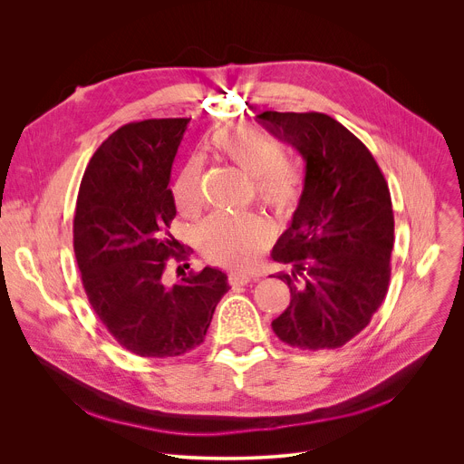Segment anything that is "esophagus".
<instances>
[{
    "instance_id": "1",
    "label": "esophagus",
    "mask_w": 464,
    "mask_h": 464,
    "mask_svg": "<svg viewBox=\"0 0 464 464\" xmlns=\"http://www.w3.org/2000/svg\"><path fill=\"white\" fill-rule=\"evenodd\" d=\"M249 281H251V276L242 274V272H231V274L227 276V283H229L233 288L244 286V285H247Z\"/></svg>"
}]
</instances>
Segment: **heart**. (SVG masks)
Instances as JSON below:
<instances>
[{
    "instance_id": "1",
    "label": "heart",
    "mask_w": 464,
    "mask_h": 464,
    "mask_svg": "<svg viewBox=\"0 0 464 464\" xmlns=\"http://www.w3.org/2000/svg\"><path fill=\"white\" fill-rule=\"evenodd\" d=\"M215 147L242 169L255 185L256 198L279 217H290L301 200V178L288 165L285 147L262 131L242 126H226L213 138ZM174 204L183 215L204 206L202 161L190 160L172 185ZM270 222L253 213L213 215L198 229L204 255L227 268H249L258 253L272 240Z\"/></svg>"
}]
</instances>
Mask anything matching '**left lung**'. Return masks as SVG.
Wrapping results in <instances>:
<instances>
[{
  "mask_svg": "<svg viewBox=\"0 0 464 464\" xmlns=\"http://www.w3.org/2000/svg\"><path fill=\"white\" fill-rule=\"evenodd\" d=\"M256 121L299 150L304 187L272 256L290 306L272 321L290 347L338 349L371 323L391 277L394 217L387 181L369 149L317 111H262Z\"/></svg>",
  "mask_w": 464,
  "mask_h": 464,
  "instance_id": "8db88e82",
  "label": "left lung"
}]
</instances>
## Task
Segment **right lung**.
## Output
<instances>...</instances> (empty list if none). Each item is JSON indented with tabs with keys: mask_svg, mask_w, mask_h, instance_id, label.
Instances as JSON below:
<instances>
[{
	"mask_svg": "<svg viewBox=\"0 0 464 464\" xmlns=\"http://www.w3.org/2000/svg\"><path fill=\"white\" fill-rule=\"evenodd\" d=\"M188 119L128 122L86 167L73 220L82 286L108 333L143 358L181 356L204 343L227 276L206 266L167 285L169 256L179 242L169 188Z\"/></svg>",
	"mask_w": 464,
	"mask_h": 464,
	"instance_id": "obj_1",
	"label": "right lung"
}]
</instances>
